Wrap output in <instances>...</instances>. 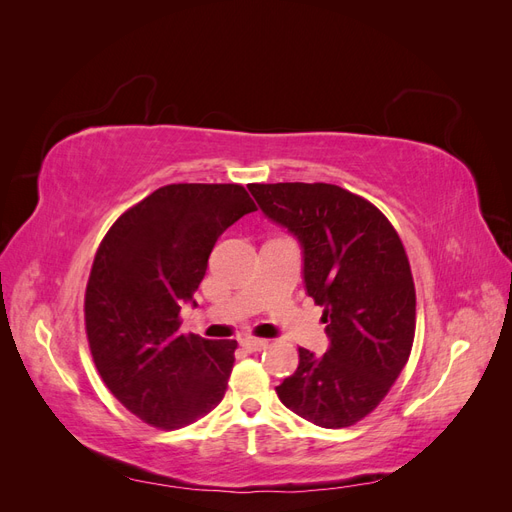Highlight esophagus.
<instances>
[{
  "label": "esophagus",
  "mask_w": 512,
  "mask_h": 512,
  "mask_svg": "<svg viewBox=\"0 0 512 512\" xmlns=\"http://www.w3.org/2000/svg\"><path fill=\"white\" fill-rule=\"evenodd\" d=\"M241 346L250 352H258V350H265L269 346V342L267 339H258V337H243Z\"/></svg>",
  "instance_id": "esophagus-1"
}]
</instances>
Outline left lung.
I'll return each mask as SVG.
<instances>
[{
	"label": "left lung",
	"mask_w": 512,
	"mask_h": 512,
	"mask_svg": "<svg viewBox=\"0 0 512 512\" xmlns=\"http://www.w3.org/2000/svg\"><path fill=\"white\" fill-rule=\"evenodd\" d=\"M260 211L299 241L305 292L324 307L329 348H299L282 404L318 427L354 425L408 363L416 294L401 239L384 215L331 183H252Z\"/></svg>",
	"instance_id": "left-lung-1"
}]
</instances>
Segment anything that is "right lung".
Returning a JSON list of instances; mask_svg holds the SVG:
<instances>
[{
  "mask_svg": "<svg viewBox=\"0 0 512 512\" xmlns=\"http://www.w3.org/2000/svg\"><path fill=\"white\" fill-rule=\"evenodd\" d=\"M256 211L237 183H173L106 232L85 292V327L104 384L141 421L179 429L220 404L235 339L179 333L183 303L222 232Z\"/></svg>",
  "mask_w": 512,
  "mask_h": 512,
  "instance_id": "add662e5",
  "label": "right lung"
}]
</instances>
